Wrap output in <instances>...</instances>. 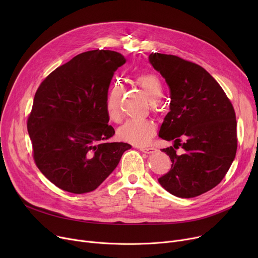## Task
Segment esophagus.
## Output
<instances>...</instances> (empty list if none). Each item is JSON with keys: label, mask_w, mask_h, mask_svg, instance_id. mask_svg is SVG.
<instances>
[{"label": "esophagus", "mask_w": 258, "mask_h": 258, "mask_svg": "<svg viewBox=\"0 0 258 258\" xmlns=\"http://www.w3.org/2000/svg\"><path fill=\"white\" fill-rule=\"evenodd\" d=\"M139 150L145 154H152L155 152V148L153 147H145V146H138Z\"/></svg>", "instance_id": "esophagus-1"}]
</instances>
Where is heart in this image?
<instances>
[{"label": "heart", "instance_id": "obj_1", "mask_svg": "<svg viewBox=\"0 0 258 258\" xmlns=\"http://www.w3.org/2000/svg\"><path fill=\"white\" fill-rule=\"evenodd\" d=\"M137 85L144 91L151 103L155 106L156 101L162 97V85L160 79L154 74H142L136 79ZM122 87L119 84H114L108 90L105 99V111L111 120L118 121L120 119L119 100L121 97ZM156 132V127L152 121L147 119H131L122 124L117 135L119 139L135 145H143L150 140Z\"/></svg>", "mask_w": 258, "mask_h": 258}]
</instances>
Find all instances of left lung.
Listing matches in <instances>:
<instances>
[{"mask_svg":"<svg viewBox=\"0 0 258 258\" xmlns=\"http://www.w3.org/2000/svg\"><path fill=\"white\" fill-rule=\"evenodd\" d=\"M151 64L170 91L169 112L159 137L172 141L163 148L170 170L158 179L178 198L209 191L226 175L237 148L234 108L221 86L201 66L168 54L152 53ZM181 146L184 152L176 150Z\"/></svg>","mask_w":258,"mask_h":258,"instance_id":"obj_1","label":"left lung"}]
</instances>
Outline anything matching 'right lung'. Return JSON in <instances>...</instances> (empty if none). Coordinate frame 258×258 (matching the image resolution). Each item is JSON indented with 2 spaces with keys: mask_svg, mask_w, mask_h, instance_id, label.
Instances as JSON below:
<instances>
[{
  "mask_svg": "<svg viewBox=\"0 0 258 258\" xmlns=\"http://www.w3.org/2000/svg\"><path fill=\"white\" fill-rule=\"evenodd\" d=\"M126 62L122 54L93 50L54 70L38 87L27 122L38 169L72 194L96 189L132 147L110 142L105 99L114 72Z\"/></svg>",
  "mask_w": 258,
  "mask_h": 258,
  "instance_id": "obj_1",
  "label": "right lung"
}]
</instances>
